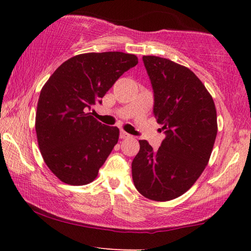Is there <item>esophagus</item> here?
<instances>
[{
  "mask_svg": "<svg viewBox=\"0 0 251 251\" xmlns=\"http://www.w3.org/2000/svg\"><path fill=\"white\" fill-rule=\"evenodd\" d=\"M130 136L128 132H126V131H123V130H121V131H120V138L121 139H126V138H130Z\"/></svg>",
  "mask_w": 251,
  "mask_h": 251,
  "instance_id": "obj_1",
  "label": "esophagus"
}]
</instances>
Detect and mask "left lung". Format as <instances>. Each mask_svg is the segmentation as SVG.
I'll return each instance as SVG.
<instances>
[{
  "label": "left lung",
  "instance_id": "obj_1",
  "mask_svg": "<svg viewBox=\"0 0 251 251\" xmlns=\"http://www.w3.org/2000/svg\"><path fill=\"white\" fill-rule=\"evenodd\" d=\"M143 60L154 90V114L166 138L157 151L139 140L132 179L143 197L170 201L190 190L207 167L217 113L211 95L190 68L156 56Z\"/></svg>",
  "mask_w": 251,
  "mask_h": 251
}]
</instances>
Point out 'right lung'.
<instances>
[{"label": "right lung", "mask_w": 251, "mask_h": 251, "mask_svg": "<svg viewBox=\"0 0 251 251\" xmlns=\"http://www.w3.org/2000/svg\"><path fill=\"white\" fill-rule=\"evenodd\" d=\"M137 64L135 54L119 51L81 53L61 64L43 85L35 116L37 144L63 183L81 186L97 178L120 130L101 125L88 111Z\"/></svg>", "instance_id": "1"}]
</instances>
